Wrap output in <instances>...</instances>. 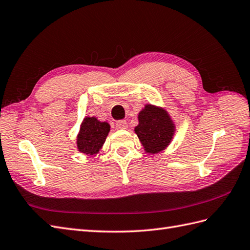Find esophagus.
<instances>
[{"mask_svg": "<svg viewBox=\"0 0 250 250\" xmlns=\"http://www.w3.org/2000/svg\"><path fill=\"white\" fill-rule=\"evenodd\" d=\"M116 127L117 129H123V130H125L127 127V123L125 120H119L116 123Z\"/></svg>", "mask_w": 250, "mask_h": 250, "instance_id": "1", "label": "esophagus"}]
</instances>
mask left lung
Masks as SVG:
<instances>
[{"label":"left lung","mask_w":250,"mask_h":250,"mask_svg":"<svg viewBox=\"0 0 250 250\" xmlns=\"http://www.w3.org/2000/svg\"><path fill=\"white\" fill-rule=\"evenodd\" d=\"M139 125L135 133L145 150L149 153H158L167 146L174 133V125L168 114L162 108L146 105L138 115Z\"/></svg>","instance_id":"1"}]
</instances>
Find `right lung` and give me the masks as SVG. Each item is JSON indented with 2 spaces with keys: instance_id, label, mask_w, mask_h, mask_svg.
Here are the masks:
<instances>
[{
  "instance_id": "add662e5",
  "label": "right lung",
  "mask_w": 250,
  "mask_h": 250,
  "mask_svg": "<svg viewBox=\"0 0 250 250\" xmlns=\"http://www.w3.org/2000/svg\"><path fill=\"white\" fill-rule=\"evenodd\" d=\"M108 132L110 125L106 123H100L95 117L84 118L77 139L79 151L91 155L97 153L105 142Z\"/></svg>"
}]
</instances>
